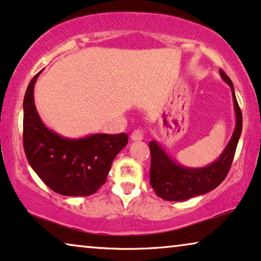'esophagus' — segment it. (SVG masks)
Segmentation results:
<instances>
[{"instance_id": "1", "label": "esophagus", "mask_w": 261, "mask_h": 261, "mask_svg": "<svg viewBox=\"0 0 261 261\" xmlns=\"http://www.w3.org/2000/svg\"><path fill=\"white\" fill-rule=\"evenodd\" d=\"M130 139L133 140V141H141V140L143 139L142 130H140V129L134 130L133 133H132V135H130Z\"/></svg>"}]
</instances>
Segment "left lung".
<instances>
[{
  "instance_id": "8db88e82",
  "label": "left lung",
  "mask_w": 261,
  "mask_h": 261,
  "mask_svg": "<svg viewBox=\"0 0 261 261\" xmlns=\"http://www.w3.org/2000/svg\"><path fill=\"white\" fill-rule=\"evenodd\" d=\"M219 71L222 80L231 87L236 113V127L232 138L229 139L220 156L205 167H186L173 160L156 140H152L149 142L152 156L149 172L150 186L158 196L167 201H185L194 196L208 193L224 181L231 168L243 129V115L238 105L231 79L221 69Z\"/></svg>"
}]
</instances>
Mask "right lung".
Wrapping results in <instances>:
<instances>
[{
  "label": "right lung",
  "mask_w": 261,
  "mask_h": 261,
  "mask_svg": "<svg viewBox=\"0 0 261 261\" xmlns=\"http://www.w3.org/2000/svg\"><path fill=\"white\" fill-rule=\"evenodd\" d=\"M32 79L23 99V147L30 167L56 193L88 196L107 180L112 162L128 142V135L90 134L65 138L41 120L34 101Z\"/></svg>",
  "instance_id": "obj_1"
}]
</instances>
